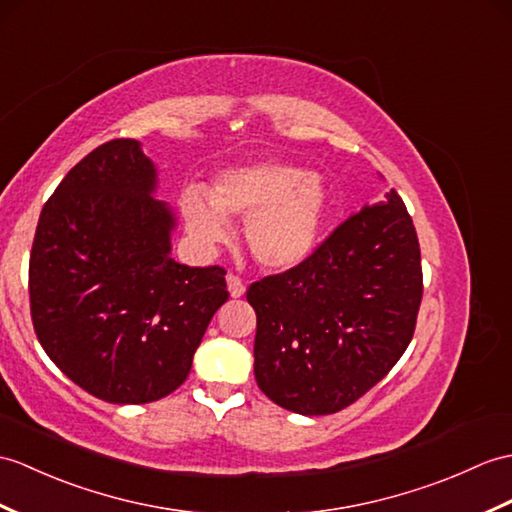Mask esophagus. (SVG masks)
<instances>
[{"mask_svg":"<svg viewBox=\"0 0 512 512\" xmlns=\"http://www.w3.org/2000/svg\"><path fill=\"white\" fill-rule=\"evenodd\" d=\"M227 288H229V294L233 296V299H240V296H244V292H246L242 279L237 275H227Z\"/></svg>","mask_w":512,"mask_h":512,"instance_id":"1","label":"esophagus"}]
</instances>
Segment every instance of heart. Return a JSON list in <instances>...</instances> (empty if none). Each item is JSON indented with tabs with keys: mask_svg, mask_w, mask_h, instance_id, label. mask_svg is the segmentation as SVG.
Listing matches in <instances>:
<instances>
[{
	"mask_svg": "<svg viewBox=\"0 0 512 512\" xmlns=\"http://www.w3.org/2000/svg\"><path fill=\"white\" fill-rule=\"evenodd\" d=\"M187 231L200 244L227 240V222H246V244L259 266L292 270L305 264L323 237L329 194L310 170L294 163L261 161L224 170L209 198L187 189L181 198Z\"/></svg>",
	"mask_w": 512,
	"mask_h": 512,
	"instance_id": "obj_1",
	"label": "heart"
}]
</instances>
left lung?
<instances>
[{
	"mask_svg": "<svg viewBox=\"0 0 512 512\" xmlns=\"http://www.w3.org/2000/svg\"><path fill=\"white\" fill-rule=\"evenodd\" d=\"M423 296L417 231L395 189L364 205L305 264L255 281V379L318 417L358 401L408 349Z\"/></svg>",
	"mask_w": 512,
	"mask_h": 512,
	"instance_id": "left-lung-1",
	"label": "left lung"
}]
</instances>
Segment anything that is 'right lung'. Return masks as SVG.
<instances>
[{"instance_id":"obj_1","label":"right lung","mask_w":512,"mask_h":512,"mask_svg":"<svg viewBox=\"0 0 512 512\" xmlns=\"http://www.w3.org/2000/svg\"><path fill=\"white\" fill-rule=\"evenodd\" d=\"M154 192L139 141H106L45 202L30 255L41 347L71 382L120 406L181 386L229 299L227 270L172 259L176 218Z\"/></svg>"}]
</instances>
